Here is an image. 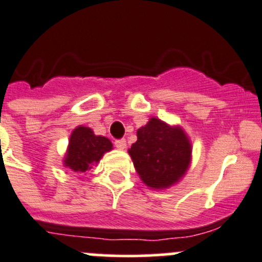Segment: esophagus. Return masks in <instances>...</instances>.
Listing matches in <instances>:
<instances>
[{
  "instance_id": "1",
  "label": "esophagus",
  "mask_w": 262,
  "mask_h": 262,
  "mask_svg": "<svg viewBox=\"0 0 262 262\" xmlns=\"http://www.w3.org/2000/svg\"><path fill=\"white\" fill-rule=\"evenodd\" d=\"M115 147H116L117 150H125L126 141L125 139H116V141H115Z\"/></svg>"
}]
</instances>
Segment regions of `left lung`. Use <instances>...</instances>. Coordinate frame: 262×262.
<instances>
[{"label":"left lung","instance_id":"1","mask_svg":"<svg viewBox=\"0 0 262 262\" xmlns=\"http://www.w3.org/2000/svg\"><path fill=\"white\" fill-rule=\"evenodd\" d=\"M128 152L146 186L165 190L177 185L189 170L192 143L181 125L150 117L137 130V142Z\"/></svg>","mask_w":262,"mask_h":262}]
</instances>
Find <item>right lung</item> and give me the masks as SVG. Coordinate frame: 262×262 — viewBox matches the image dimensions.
I'll return each instance as SVG.
<instances>
[{
	"instance_id": "obj_1",
	"label": "right lung",
	"mask_w": 262,
	"mask_h": 262,
	"mask_svg": "<svg viewBox=\"0 0 262 262\" xmlns=\"http://www.w3.org/2000/svg\"><path fill=\"white\" fill-rule=\"evenodd\" d=\"M111 150L112 142L107 137L95 136L93 129L79 125L70 136L63 165L71 172L85 174Z\"/></svg>"
}]
</instances>
